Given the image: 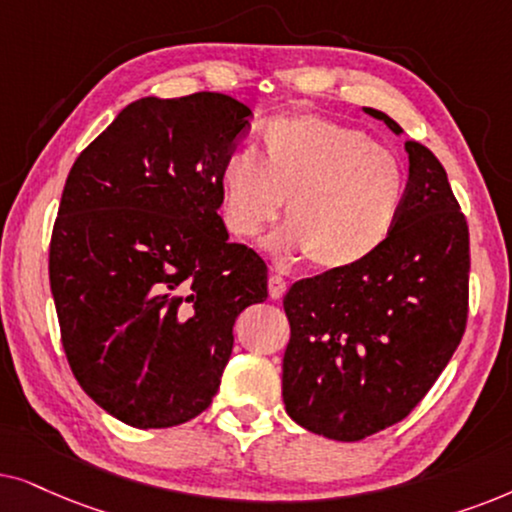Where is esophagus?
<instances>
[{
  "instance_id": "esophagus-1",
  "label": "esophagus",
  "mask_w": 512,
  "mask_h": 512,
  "mask_svg": "<svg viewBox=\"0 0 512 512\" xmlns=\"http://www.w3.org/2000/svg\"><path fill=\"white\" fill-rule=\"evenodd\" d=\"M285 292H288V281L281 274L269 276V295L271 299H283Z\"/></svg>"
}]
</instances>
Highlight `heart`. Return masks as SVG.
<instances>
[{
  "mask_svg": "<svg viewBox=\"0 0 512 512\" xmlns=\"http://www.w3.org/2000/svg\"><path fill=\"white\" fill-rule=\"evenodd\" d=\"M252 149L227 154L220 168L224 224L234 236L257 238L285 199L281 250H302L318 269L351 267L372 255L407 196L405 163L360 128L311 112L283 114Z\"/></svg>",
  "mask_w": 512,
  "mask_h": 512,
  "instance_id": "b5f03b06",
  "label": "heart"
}]
</instances>
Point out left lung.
I'll use <instances>...</instances> for the list:
<instances>
[{
	"mask_svg": "<svg viewBox=\"0 0 512 512\" xmlns=\"http://www.w3.org/2000/svg\"><path fill=\"white\" fill-rule=\"evenodd\" d=\"M365 112L403 133L384 112ZM405 149L407 196L386 241L351 267L297 281L283 299L285 410L332 440L356 442L403 421L466 332V215L438 156L417 140Z\"/></svg>",
	"mask_w": 512,
	"mask_h": 512,
	"instance_id": "obj_1",
	"label": "left lung"
}]
</instances>
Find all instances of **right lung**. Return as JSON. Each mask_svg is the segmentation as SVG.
I'll return each mask as SVG.
<instances>
[{
	"mask_svg": "<svg viewBox=\"0 0 512 512\" xmlns=\"http://www.w3.org/2000/svg\"><path fill=\"white\" fill-rule=\"evenodd\" d=\"M250 119L222 93L135 100L67 175L49 245L60 342L88 398L128 426L208 410L238 313L269 297L267 262L217 215Z\"/></svg>",
	"mask_w": 512,
	"mask_h": 512,
	"instance_id": "right-lung-1",
	"label": "right lung"
}]
</instances>
